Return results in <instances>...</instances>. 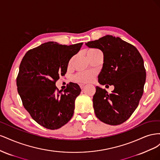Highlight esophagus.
<instances>
[{"label": "esophagus", "instance_id": "1", "mask_svg": "<svg viewBox=\"0 0 160 160\" xmlns=\"http://www.w3.org/2000/svg\"><path fill=\"white\" fill-rule=\"evenodd\" d=\"M84 87H85V85H83V84H80V88H81V89H83L84 88Z\"/></svg>", "mask_w": 160, "mask_h": 160}]
</instances>
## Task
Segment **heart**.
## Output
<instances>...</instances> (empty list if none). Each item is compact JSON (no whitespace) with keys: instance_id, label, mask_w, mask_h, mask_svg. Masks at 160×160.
I'll return each instance as SVG.
<instances>
[{"instance_id":"obj_1","label":"heart","mask_w":160,"mask_h":160,"mask_svg":"<svg viewBox=\"0 0 160 160\" xmlns=\"http://www.w3.org/2000/svg\"><path fill=\"white\" fill-rule=\"evenodd\" d=\"M98 51L97 49H90L88 52ZM95 72L93 71H85V72H79L74 76V81L77 83H86L91 82L94 79Z\"/></svg>"}]
</instances>
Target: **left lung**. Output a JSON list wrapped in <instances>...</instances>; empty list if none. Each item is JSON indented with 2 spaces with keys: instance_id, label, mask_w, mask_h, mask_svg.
<instances>
[{
  "instance_id": "8db88e82",
  "label": "left lung",
  "mask_w": 160,
  "mask_h": 160,
  "mask_svg": "<svg viewBox=\"0 0 160 160\" xmlns=\"http://www.w3.org/2000/svg\"><path fill=\"white\" fill-rule=\"evenodd\" d=\"M85 45L103 53L99 83L114 86L110 94L96 87L93 98L95 113L105 123L122 124L136 109L143 93L146 72L143 58L133 45L112 35H105Z\"/></svg>"
}]
</instances>
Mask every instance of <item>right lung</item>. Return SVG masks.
Here are the masks:
<instances>
[{"mask_svg":"<svg viewBox=\"0 0 160 160\" xmlns=\"http://www.w3.org/2000/svg\"><path fill=\"white\" fill-rule=\"evenodd\" d=\"M82 45L45 42L28 51L19 66L17 86L24 108L37 123L47 129L61 128L73 115L80 87L69 83L62 93L55 83L61 75H65L70 59Z\"/></svg>","mask_w":160,"mask_h":160,"instance_id":"right-lung-1","label":"right lung"}]
</instances>
